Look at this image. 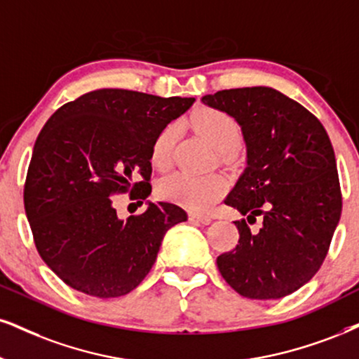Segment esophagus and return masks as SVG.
I'll return each mask as SVG.
<instances>
[{
    "mask_svg": "<svg viewBox=\"0 0 359 359\" xmlns=\"http://www.w3.org/2000/svg\"><path fill=\"white\" fill-rule=\"evenodd\" d=\"M189 219L196 221V223H201V224H210L211 221H213V218H211V216L198 215V213H191V215H189Z\"/></svg>",
    "mask_w": 359,
    "mask_h": 359,
    "instance_id": "esophagus-1",
    "label": "esophagus"
}]
</instances>
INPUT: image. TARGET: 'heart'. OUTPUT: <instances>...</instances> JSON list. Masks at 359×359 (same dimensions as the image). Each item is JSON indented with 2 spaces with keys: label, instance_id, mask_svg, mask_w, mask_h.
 <instances>
[{
  "label": "heart",
  "instance_id": "1",
  "mask_svg": "<svg viewBox=\"0 0 359 359\" xmlns=\"http://www.w3.org/2000/svg\"><path fill=\"white\" fill-rule=\"evenodd\" d=\"M193 130L208 141V144L226 156L240 144L241 128L228 113L218 109L203 108L191 116ZM175 126H166L159 131L151 148L153 165L165 170L170 166L175 146ZM226 191V180L219 175L191 176L184 172H172L158 183V194L163 200L178 203L191 211H206Z\"/></svg>",
  "mask_w": 359,
  "mask_h": 359
}]
</instances>
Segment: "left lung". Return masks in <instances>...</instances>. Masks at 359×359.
Masks as SVG:
<instances>
[{
	"label": "left lung",
	"instance_id": "obj_1",
	"mask_svg": "<svg viewBox=\"0 0 359 359\" xmlns=\"http://www.w3.org/2000/svg\"><path fill=\"white\" fill-rule=\"evenodd\" d=\"M241 126L248 166L226 196L258 232L234 221L240 240L216 264L236 293L280 299L321 268L341 216L336 159L328 133L315 114L266 86L234 88L203 96Z\"/></svg>",
	"mask_w": 359,
	"mask_h": 359
}]
</instances>
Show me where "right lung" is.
<instances>
[{
    "instance_id": "obj_1",
    "label": "right lung",
    "mask_w": 359,
    "mask_h": 359,
    "mask_svg": "<svg viewBox=\"0 0 359 359\" xmlns=\"http://www.w3.org/2000/svg\"><path fill=\"white\" fill-rule=\"evenodd\" d=\"M193 101L106 88L63 104L43 126L25 211L39 256L73 290L103 299L128 294L153 268L168 229L188 219L165 201L119 219L113 196L130 193L143 205L154 140Z\"/></svg>"
}]
</instances>
